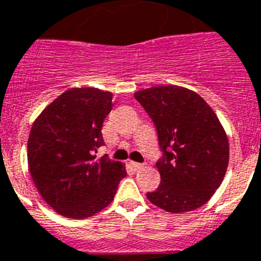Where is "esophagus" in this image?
<instances>
[{
	"label": "esophagus",
	"instance_id": "34e87169",
	"mask_svg": "<svg viewBox=\"0 0 261 261\" xmlns=\"http://www.w3.org/2000/svg\"><path fill=\"white\" fill-rule=\"evenodd\" d=\"M131 165H133L134 169H137V171H140V169L144 168L143 163H137V162H131Z\"/></svg>",
	"mask_w": 261,
	"mask_h": 261
}]
</instances>
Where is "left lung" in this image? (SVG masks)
<instances>
[{
    "mask_svg": "<svg viewBox=\"0 0 261 261\" xmlns=\"http://www.w3.org/2000/svg\"><path fill=\"white\" fill-rule=\"evenodd\" d=\"M134 96L152 119L162 151L156 162L162 181L147 198L169 213L202 206L222 184L228 164V140L215 113L196 92L176 85Z\"/></svg>",
    "mask_w": 261,
    "mask_h": 261,
    "instance_id": "obj_1",
    "label": "left lung"
}]
</instances>
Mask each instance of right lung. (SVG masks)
<instances>
[{"instance_id":"1","label":"right lung","mask_w":261,"mask_h":261,"mask_svg":"<svg viewBox=\"0 0 261 261\" xmlns=\"http://www.w3.org/2000/svg\"><path fill=\"white\" fill-rule=\"evenodd\" d=\"M112 99L110 92L73 88L49 103L31 127L27 160L34 184L52 209L68 218L101 212L126 177L122 163L96 159L105 144L101 128Z\"/></svg>"}]
</instances>
